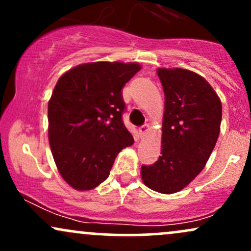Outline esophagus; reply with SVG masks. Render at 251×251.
<instances>
[{"label": "esophagus", "mask_w": 251, "mask_h": 251, "mask_svg": "<svg viewBox=\"0 0 251 251\" xmlns=\"http://www.w3.org/2000/svg\"><path fill=\"white\" fill-rule=\"evenodd\" d=\"M148 129H149V125H148V124H144V125L139 126V133L140 134H145L146 132H148Z\"/></svg>", "instance_id": "1"}]
</instances>
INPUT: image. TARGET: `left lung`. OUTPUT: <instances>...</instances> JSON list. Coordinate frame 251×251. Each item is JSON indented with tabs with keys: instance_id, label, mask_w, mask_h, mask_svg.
Segmentation results:
<instances>
[{
	"instance_id": "1",
	"label": "left lung",
	"mask_w": 251,
	"mask_h": 251,
	"mask_svg": "<svg viewBox=\"0 0 251 251\" xmlns=\"http://www.w3.org/2000/svg\"><path fill=\"white\" fill-rule=\"evenodd\" d=\"M165 94L162 152L142 166L144 184L160 194H175L196 178L220 135L222 103L209 82L194 72L159 68Z\"/></svg>"
}]
</instances>
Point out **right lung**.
I'll return each mask as SVG.
<instances>
[{"label": "right lung", "mask_w": 251, "mask_h": 251, "mask_svg": "<svg viewBox=\"0 0 251 251\" xmlns=\"http://www.w3.org/2000/svg\"><path fill=\"white\" fill-rule=\"evenodd\" d=\"M138 63L92 62L60 77L48 102V134L57 170L72 188L107 179L117 154L133 144L123 122L125 83Z\"/></svg>", "instance_id": "right-lung-1"}]
</instances>
